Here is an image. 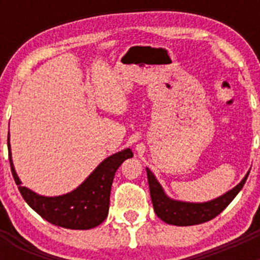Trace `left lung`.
<instances>
[{"label":"left lung","instance_id":"left-lung-1","mask_svg":"<svg viewBox=\"0 0 260 260\" xmlns=\"http://www.w3.org/2000/svg\"><path fill=\"white\" fill-rule=\"evenodd\" d=\"M146 171L155 213L167 224L178 225V226L202 224V222L210 221L219 213H221L236 198V195L241 191L250 173L247 172L246 176L243 177V180L236 187L225 192L219 198L204 202V203H189V202L174 201L169 198L162 190L161 185L157 182L152 172L148 168H146Z\"/></svg>","mask_w":260,"mask_h":260}]
</instances>
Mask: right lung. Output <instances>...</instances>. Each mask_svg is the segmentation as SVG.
I'll list each match as a JSON object with an SVG mask.
<instances>
[{"instance_id":"right-lung-1","label":"right lung","mask_w":260,"mask_h":260,"mask_svg":"<svg viewBox=\"0 0 260 260\" xmlns=\"http://www.w3.org/2000/svg\"><path fill=\"white\" fill-rule=\"evenodd\" d=\"M8 146L11 173L23 199L43 219L66 229H91L107 219L114 174L126 158L133 157L130 148L114 153L105 158L75 190L59 197H43L20 185L11 160L9 137Z\"/></svg>"}]
</instances>
